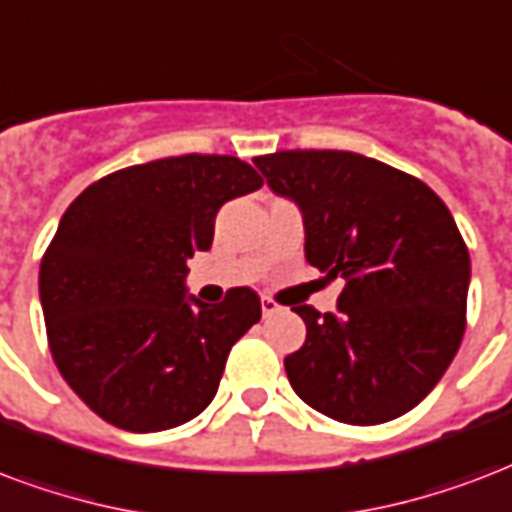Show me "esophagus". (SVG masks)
Segmentation results:
<instances>
[{"instance_id":"34e87169","label":"esophagus","mask_w":512,"mask_h":512,"mask_svg":"<svg viewBox=\"0 0 512 512\" xmlns=\"http://www.w3.org/2000/svg\"><path fill=\"white\" fill-rule=\"evenodd\" d=\"M275 313H280L278 302H275L272 297H261V315H264V318H270V315Z\"/></svg>"}]
</instances>
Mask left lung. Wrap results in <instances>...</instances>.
<instances>
[{
    "instance_id": "8db88e82",
    "label": "left lung",
    "mask_w": 512,
    "mask_h": 512,
    "mask_svg": "<svg viewBox=\"0 0 512 512\" xmlns=\"http://www.w3.org/2000/svg\"><path fill=\"white\" fill-rule=\"evenodd\" d=\"M305 218V256L340 278L337 313L294 305L305 345L286 356L299 399L353 426L405 416L448 370L467 326L470 253L451 210L402 169L351 151L256 156Z\"/></svg>"
}]
</instances>
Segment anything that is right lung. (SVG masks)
<instances>
[{
  "mask_svg": "<svg viewBox=\"0 0 512 512\" xmlns=\"http://www.w3.org/2000/svg\"><path fill=\"white\" fill-rule=\"evenodd\" d=\"M261 183L237 156L186 153L105 175L61 215L40 264L48 345L107 424L164 432L213 402L261 299L248 286L213 307L186 297V261L213 245L221 205Z\"/></svg>",
  "mask_w": 512,
  "mask_h": 512,
  "instance_id": "1",
  "label": "right lung"
}]
</instances>
